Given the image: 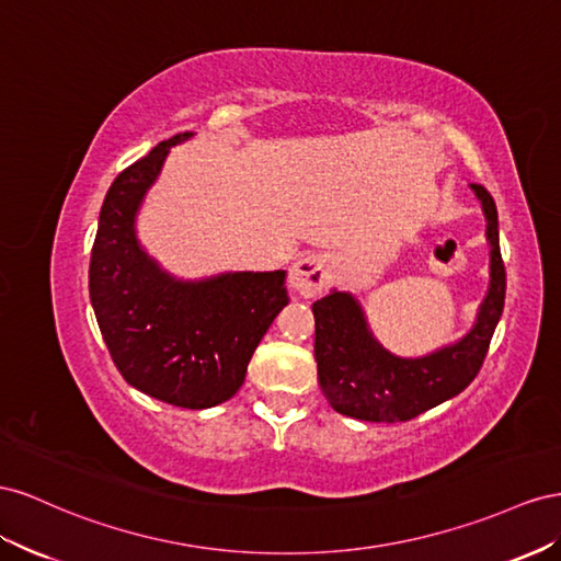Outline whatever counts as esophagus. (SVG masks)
I'll return each instance as SVG.
<instances>
[{
    "label": "esophagus",
    "mask_w": 561,
    "mask_h": 561,
    "mask_svg": "<svg viewBox=\"0 0 561 561\" xmlns=\"http://www.w3.org/2000/svg\"><path fill=\"white\" fill-rule=\"evenodd\" d=\"M294 289L302 298H312L319 291L324 289L329 282V261L322 253H310L302 255L300 261L294 263L291 267V277H289Z\"/></svg>",
    "instance_id": "34e87169"
}]
</instances>
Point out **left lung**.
Returning a JSON list of instances; mask_svg holds the SVG:
<instances>
[{
	"instance_id": "obj_1",
	"label": "left lung",
	"mask_w": 561,
	"mask_h": 561,
	"mask_svg": "<svg viewBox=\"0 0 561 561\" xmlns=\"http://www.w3.org/2000/svg\"><path fill=\"white\" fill-rule=\"evenodd\" d=\"M482 202L491 244V289L466 339L421 359H399L366 329L350 294L333 291L312 302L319 388L329 404L350 419L371 423L411 421L466 390L489 352L505 306V265L499 244V211L484 185H470Z\"/></svg>"
}]
</instances>
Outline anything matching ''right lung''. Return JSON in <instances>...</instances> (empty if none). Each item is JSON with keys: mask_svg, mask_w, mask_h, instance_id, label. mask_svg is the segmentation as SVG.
<instances>
[{"mask_svg": "<svg viewBox=\"0 0 561 561\" xmlns=\"http://www.w3.org/2000/svg\"><path fill=\"white\" fill-rule=\"evenodd\" d=\"M179 134L112 181L89 265L91 306L119 374L159 402L209 409L242 388L253 350L289 302L286 272L175 282L136 242L134 218Z\"/></svg>", "mask_w": 561, "mask_h": 561, "instance_id": "right-lung-1", "label": "right lung"}]
</instances>
